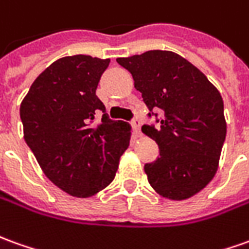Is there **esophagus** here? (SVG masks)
Returning a JSON list of instances; mask_svg holds the SVG:
<instances>
[{"label": "esophagus", "mask_w": 249, "mask_h": 249, "mask_svg": "<svg viewBox=\"0 0 249 249\" xmlns=\"http://www.w3.org/2000/svg\"><path fill=\"white\" fill-rule=\"evenodd\" d=\"M130 124H132V126H133V129H135L136 133L140 132V124H142V123H140V120L137 119V117H135V119L132 120V121H130Z\"/></svg>", "instance_id": "1"}]
</instances>
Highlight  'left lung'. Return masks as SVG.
Returning <instances> with one entry per match:
<instances>
[{
  "mask_svg": "<svg viewBox=\"0 0 249 249\" xmlns=\"http://www.w3.org/2000/svg\"><path fill=\"white\" fill-rule=\"evenodd\" d=\"M129 71L159 128L142 130L159 145V158L144 171L161 197L180 201L202 190L214 177L227 136L218 90L196 66L171 51H147L117 58ZM160 110L163 117L157 119Z\"/></svg>",
  "mask_w": 249,
  "mask_h": 249,
  "instance_id": "1",
  "label": "left lung"
}]
</instances>
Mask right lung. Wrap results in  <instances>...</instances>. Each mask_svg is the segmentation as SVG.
<instances>
[{
  "instance_id": "right-lung-1",
  "label": "right lung",
  "mask_w": 249,
  "mask_h": 249,
  "mask_svg": "<svg viewBox=\"0 0 249 249\" xmlns=\"http://www.w3.org/2000/svg\"><path fill=\"white\" fill-rule=\"evenodd\" d=\"M109 62L89 55L58 59L35 79L20 107L28 147L47 178L72 197L105 189L129 147V124L109 119L95 95ZM100 111V124H93Z\"/></svg>"
}]
</instances>
